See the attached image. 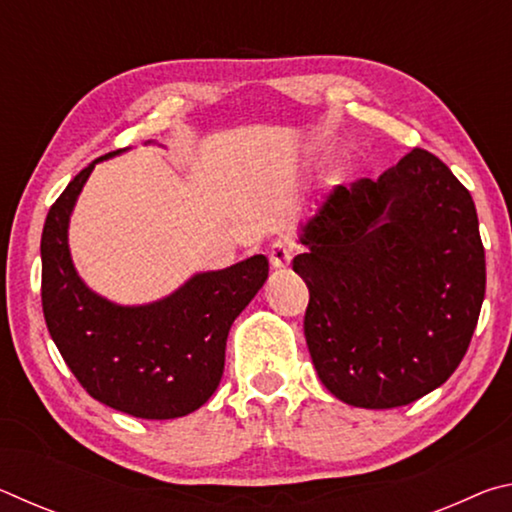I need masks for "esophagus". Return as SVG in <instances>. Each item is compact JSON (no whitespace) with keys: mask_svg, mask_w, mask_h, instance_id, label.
Instances as JSON below:
<instances>
[{"mask_svg":"<svg viewBox=\"0 0 512 512\" xmlns=\"http://www.w3.org/2000/svg\"><path fill=\"white\" fill-rule=\"evenodd\" d=\"M273 268H287L293 259V246L287 239H277L271 246V253H268Z\"/></svg>","mask_w":512,"mask_h":512,"instance_id":"obj_1","label":"esophagus"}]
</instances>
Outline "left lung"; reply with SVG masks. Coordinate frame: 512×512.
<instances>
[{
  "instance_id": "8db88e82",
  "label": "left lung",
  "mask_w": 512,
  "mask_h": 512,
  "mask_svg": "<svg viewBox=\"0 0 512 512\" xmlns=\"http://www.w3.org/2000/svg\"><path fill=\"white\" fill-rule=\"evenodd\" d=\"M305 339L320 381L359 409H395L452 377L485 296L476 207L445 162L413 149L339 185L298 228Z\"/></svg>"
}]
</instances>
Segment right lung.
Listing matches in <instances>:
<instances>
[{"label": "right lung", "instance_id": "obj_1", "mask_svg": "<svg viewBox=\"0 0 512 512\" xmlns=\"http://www.w3.org/2000/svg\"><path fill=\"white\" fill-rule=\"evenodd\" d=\"M124 151L90 162L51 205L40 241L42 311L58 352L94 400L144 420L183 418L219 386L228 332L264 287L268 259L194 273L146 305H117L92 291L69 253V219L94 164Z\"/></svg>", "mask_w": 512, "mask_h": 512}]
</instances>
